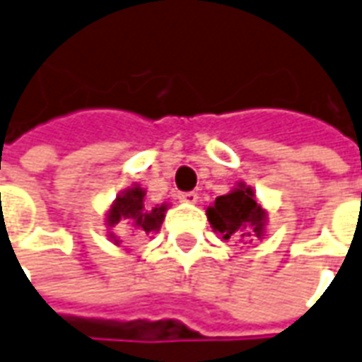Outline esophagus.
Wrapping results in <instances>:
<instances>
[{
  "mask_svg": "<svg viewBox=\"0 0 362 362\" xmlns=\"http://www.w3.org/2000/svg\"><path fill=\"white\" fill-rule=\"evenodd\" d=\"M197 193L195 191H187V193H179V201L183 203H197Z\"/></svg>",
  "mask_w": 362,
  "mask_h": 362,
  "instance_id": "esophagus-1",
  "label": "esophagus"
}]
</instances>
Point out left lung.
I'll use <instances>...</instances> for the list:
<instances>
[{"label": "left lung", "mask_w": 362, "mask_h": 362, "mask_svg": "<svg viewBox=\"0 0 362 362\" xmlns=\"http://www.w3.org/2000/svg\"><path fill=\"white\" fill-rule=\"evenodd\" d=\"M213 231H217L227 241H243L245 245L265 237L267 211L257 203L255 191L245 183L233 189L231 193L221 195L207 207Z\"/></svg>", "instance_id": "obj_1"}]
</instances>
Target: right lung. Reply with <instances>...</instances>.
Returning a JSON list of instances; mask_svg holds the SVG:
<instances>
[{"label": "right lung", "instance_id": "obj_1", "mask_svg": "<svg viewBox=\"0 0 362 362\" xmlns=\"http://www.w3.org/2000/svg\"><path fill=\"white\" fill-rule=\"evenodd\" d=\"M165 211H167V205L149 207L145 203V189L133 185L131 189H125L121 195H117L113 205L109 207L107 227H115L121 223L119 233L123 235V239L139 241L143 237L159 231L165 219ZM109 237L117 245L121 243L115 237V233H109Z\"/></svg>", "mask_w": 362, "mask_h": 362}]
</instances>
